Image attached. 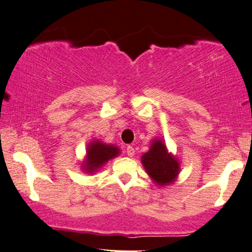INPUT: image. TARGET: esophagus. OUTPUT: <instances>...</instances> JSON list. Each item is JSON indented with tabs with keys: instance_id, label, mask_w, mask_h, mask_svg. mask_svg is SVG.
<instances>
[{
	"instance_id": "34e87169",
	"label": "esophagus",
	"mask_w": 252,
	"mask_h": 252,
	"mask_svg": "<svg viewBox=\"0 0 252 252\" xmlns=\"http://www.w3.org/2000/svg\"><path fill=\"white\" fill-rule=\"evenodd\" d=\"M126 153H127V155L129 156V158H132V156L134 155V148L132 146H127L126 147Z\"/></svg>"
}]
</instances>
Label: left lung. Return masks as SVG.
Listing matches in <instances>:
<instances>
[{"label": "left lung", "mask_w": 252, "mask_h": 252, "mask_svg": "<svg viewBox=\"0 0 252 252\" xmlns=\"http://www.w3.org/2000/svg\"><path fill=\"white\" fill-rule=\"evenodd\" d=\"M147 174L158 185H168L177 177L179 164L166 150V147L162 140H155L141 158Z\"/></svg>", "instance_id": "left-lung-1"}]
</instances>
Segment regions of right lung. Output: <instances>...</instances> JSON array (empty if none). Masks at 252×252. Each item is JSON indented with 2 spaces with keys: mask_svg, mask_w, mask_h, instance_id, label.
I'll use <instances>...</instances> for the list:
<instances>
[{
  "mask_svg": "<svg viewBox=\"0 0 252 252\" xmlns=\"http://www.w3.org/2000/svg\"><path fill=\"white\" fill-rule=\"evenodd\" d=\"M119 154V149L112 145H104L103 142L93 141L87 149V161L83 170L87 172L97 171L103 164Z\"/></svg>",
  "mask_w": 252,
  "mask_h": 252,
  "instance_id": "1",
  "label": "right lung"
}]
</instances>
